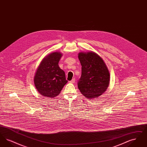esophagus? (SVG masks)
Segmentation results:
<instances>
[{"label": "esophagus", "instance_id": "1", "mask_svg": "<svg viewBox=\"0 0 147 147\" xmlns=\"http://www.w3.org/2000/svg\"><path fill=\"white\" fill-rule=\"evenodd\" d=\"M75 81H76V80H75V79L74 78H73L71 81H70L69 82H70V83H72V84H73V83H75Z\"/></svg>", "mask_w": 147, "mask_h": 147}]
</instances>
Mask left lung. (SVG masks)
Here are the masks:
<instances>
[{"instance_id":"1","label":"left lung","mask_w":147,"mask_h":147,"mask_svg":"<svg viewBox=\"0 0 147 147\" xmlns=\"http://www.w3.org/2000/svg\"><path fill=\"white\" fill-rule=\"evenodd\" d=\"M78 58L82 65V76L78 83L85 98L94 99L106 91L110 84V73L104 61L94 52H80Z\"/></svg>"}]
</instances>
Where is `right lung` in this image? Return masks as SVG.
Returning a JSON list of instances; mask_svg holds the SVG:
<instances>
[{"label":"right lung","instance_id":"obj_1","mask_svg":"<svg viewBox=\"0 0 147 147\" xmlns=\"http://www.w3.org/2000/svg\"><path fill=\"white\" fill-rule=\"evenodd\" d=\"M62 53L52 52L46 56L37 68L34 84L38 92L45 97L53 98L59 94L68 81L65 73L58 65Z\"/></svg>","mask_w":147,"mask_h":147}]
</instances>
